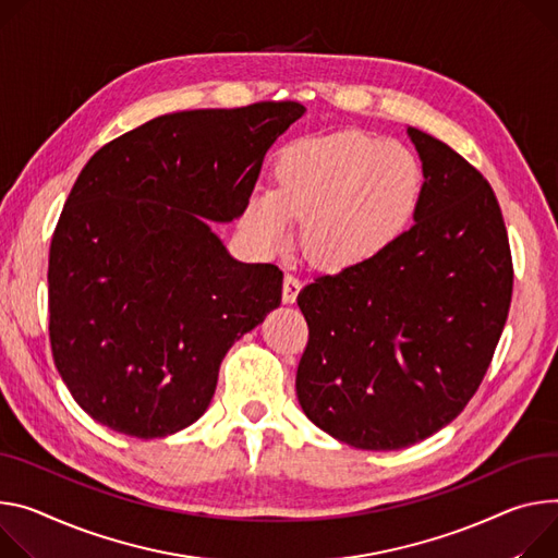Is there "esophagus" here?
Wrapping results in <instances>:
<instances>
[{
    "label": "esophagus",
    "mask_w": 558,
    "mask_h": 558,
    "mask_svg": "<svg viewBox=\"0 0 558 558\" xmlns=\"http://www.w3.org/2000/svg\"><path fill=\"white\" fill-rule=\"evenodd\" d=\"M300 289H302V282H300L295 276L287 274V276H284V284H282V300H284V305H293L298 293H300Z\"/></svg>",
    "instance_id": "esophagus-1"
}]
</instances>
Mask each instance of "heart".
<instances>
[{"label":"heart","instance_id":"1","mask_svg":"<svg viewBox=\"0 0 558 558\" xmlns=\"http://www.w3.org/2000/svg\"><path fill=\"white\" fill-rule=\"evenodd\" d=\"M274 189H256L242 209L244 231L265 248H282L293 220L314 263L361 269L412 229L423 197L418 158L398 142L342 129L289 142L274 165Z\"/></svg>","mask_w":558,"mask_h":558}]
</instances>
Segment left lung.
<instances>
[{
	"mask_svg": "<svg viewBox=\"0 0 558 558\" xmlns=\"http://www.w3.org/2000/svg\"><path fill=\"white\" fill-rule=\"evenodd\" d=\"M425 173L416 225L376 263L298 293L310 325L295 393L359 449L436 434L476 393L508 320L512 256L496 195L453 148L408 126Z\"/></svg>",
	"mask_w": 558,
	"mask_h": 558,
	"instance_id": "obj_1",
	"label": "left lung"
}]
</instances>
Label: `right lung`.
I'll list each match as a JSON object with an SVG mask.
<instances>
[{"instance_id": "1", "label": "right lung", "mask_w": 558, "mask_h": 558, "mask_svg": "<svg viewBox=\"0 0 558 558\" xmlns=\"http://www.w3.org/2000/svg\"><path fill=\"white\" fill-rule=\"evenodd\" d=\"M298 102L197 109L109 142L77 175L50 240L56 367L80 408L135 438L207 412L235 340L280 307L282 271L235 260L231 222Z\"/></svg>"}]
</instances>
